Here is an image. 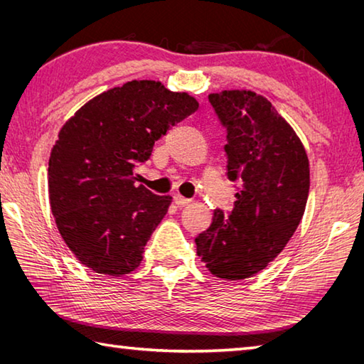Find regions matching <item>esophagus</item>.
<instances>
[{
	"label": "esophagus",
	"instance_id": "esophagus-1",
	"mask_svg": "<svg viewBox=\"0 0 364 364\" xmlns=\"http://www.w3.org/2000/svg\"><path fill=\"white\" fill-rule=\"evenodd\" d=\"M173 200H175V203H176L178 206H186V205L191 203V198L183 197L181 194H178V192L173 196Z\"/></svg>",
	"mask_w": 364,
	"mask_h": 364
}]
</instances>
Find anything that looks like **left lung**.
Listing matches in <instances>:
<instances>
[{
    "label": "left lung",
    "instance_id": "left-lung-1",
    "mask_svg": "<svg viewBox=\"0 0 364 364\" xmlns=\"http://www.w3.org/2000/svg\"><path fill=\"white\" fill-rule=\"evenodd\" d=\"M210 102L227 127L228 178L241 180L228 215L213 214L196 239L208 270L244 280L264 269L289 242L304 218L310 162L296 131L257 92L222 90Z\"/></svg>",
    "mask_w": 364,
    "mask_h": 364
}]
</instances>
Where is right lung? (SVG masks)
Here are the masks:
<instances>
[{"label": "right lung", "instance_id": "obj_1", "mask_svg": "<svg viewBox=\"0 0 364 364\" xmlns=\"http://www.w3.org/2000/svg\"><path fill=\"white\" fill-rule=\"evenodd\" d=\"M197 107L188 92L133 80L89 100L64 123L48 161L50 206L81 264L111 277L141 264L172 197L137 186L134 164Z\"/></svg>", "mask_w": 364, "mask_h": 364}]
</instances>
